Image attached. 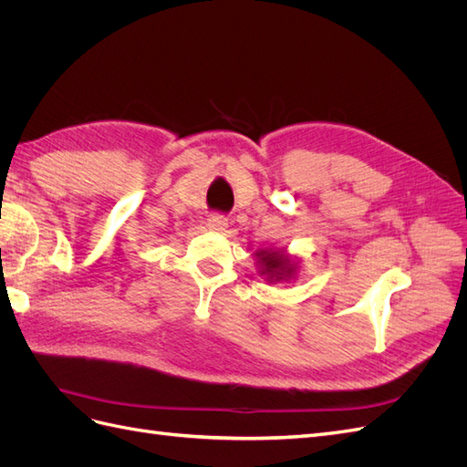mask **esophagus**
<instances>
[{
	"label": "esophagus",
	"instance_id": "esophagus-1",
	"mask_svg": "<svg viewBox=\"0 0 467 467\" xmlns=\"http://www.w3.org/2000/svg\"><path fill=\"white\" fill-rule=\"evenodd\" d=\"M208 228H210L212 232L222 234V232L228 230V218L222 216V214H212V216L208 218Z\"/></svg>",
	"mask_w": 467,
	"mask_h": 467
}]
</instances>
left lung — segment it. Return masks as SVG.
<instances>
[{
	"instance_id": "left-lung-1",
	"label": "left lung",
	"mask_w": 467,
	"mask_h": 467,
	"mask_svg": "<svg viewBox=\"0 0 467 467\" xmlns=\"http://www.w3.org/2000/svg\"><path fill=\"white\" fill-rule=\"evenodd\" d=\"M257 257L261 265V275H265L268 280H285L296 273V265L282 251L261 249L257 251Z\"/></svg>"
}]
</instances>
